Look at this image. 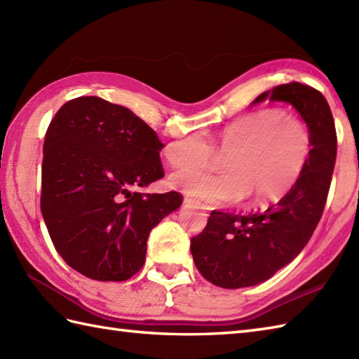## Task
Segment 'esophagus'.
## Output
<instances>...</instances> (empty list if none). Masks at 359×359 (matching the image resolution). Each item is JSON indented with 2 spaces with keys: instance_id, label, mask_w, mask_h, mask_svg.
<instances>
[{
  "instance_id": "1",
  "label": "esophagus",
  "mask_w": 359,
  "mask_h": 359,
  "mask_svg": "<svg viewBox=\"0 0 359 359\" xmlns=\"http://www.w3.org/2000/svg\"><path fill=\"white\" fill-rule=\"evenodd\" d=\"M184 205H185V207H188V208H193V210H205L199 202L189 199V197H185V199H184Z\"/></svg>"
}]
</instances>
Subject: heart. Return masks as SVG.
I'll return each mask as SVG.
<instances>
[{
  "label": "heart",
  "instance_id": "heart-1",
  "mask_svg": "<svg viewBox=\"0 0 359 359\" xmlns=\"http://www.w3.org/2000/svg\"><path fill=\"white\" fill-rule=\"evenodd\" d=\"M224 172L182 170L171 185L205 205H228L250 196L253 205L278 202L302 177L311 154V134L301 118L276 108L243 114L211 139ZM202 133L188 134L165 148L174 168L208 165L215 151Z\"/></svg>",
  "mask_w": 359,
  "mask_h": 359
}]
</instances>
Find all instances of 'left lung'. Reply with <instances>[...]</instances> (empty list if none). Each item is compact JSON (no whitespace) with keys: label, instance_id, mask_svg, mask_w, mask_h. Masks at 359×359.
Here are the masks:
<instances>
[{"label":"left lung","instance_id":"8db88e82","mask_svg":"<svg viewBox=\"0 0 359 359\" xmlns=\"http://www.w3.org/2000/svg\"><path fill=\"white\" fill-rule=\"evenodd\" d=\"M285 102L299 112L311 134V154L302 177L287 196L264 211L234 215L211 211L191 239L197 270L222 288L251 287L270 279L307 245L323 216L337 160V129L325 97L292 81L265 90L251 104Z\"/></svg>","mask_w":359,"mask_h":359}]
</instances>
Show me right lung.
Returning <instances> with one entry per match:
<instances>
[{
    "mask_svg": "<svg viewBox=\"0 0 359 359\" xmlns=\"http://www.w3.org/2000/svg\"><path fill=\"white\" fill-rule=\"evenodd\" d=\"M154 129L100 97L65 103L46 133L41 215L65 262L95 280H126L147 256L149 231L184 197L133 188L162 179Z\"/></svg>",
    "mask_w": 359,
    "mask_h": 359,
    "instance_id": "obj_1",
    "label": "right lung"
}]
</instances>
